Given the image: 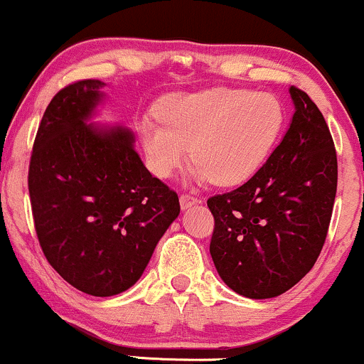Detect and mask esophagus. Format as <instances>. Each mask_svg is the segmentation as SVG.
I'll return each instance as SVG.
<instances>
[{
    "instance_id": "obj_1",
    "label": "esophagus",
    "mask_w": 364,
    "mask_h": 364,
    "mask_svg": "<svg viewBox=\"0 0 364 364\" xmlns=\"http://www.w3.org/2000/svg\"><path fill=\"white\" fill-rule=\"evenodd\" d=\"M179 203H181V208H190L191 205H195V203H198V200H196L195 196L183 193L181 196H179Z\"/></svg>"
}]
</instances>
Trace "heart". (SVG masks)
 Listing matches in <instances>:
<instances>
[{
	"mask_svg": "<svg viewBox=\"0 0 364 364\" xmlns=\"http://www.w3.org/2000/svg\"><path fill=\"white\" fill-rule=\"evenodd\" d=\"M157 118L139 123L147 164L156 176L169 178L186 161L190 147L196 179L232 186L265 164L286 116L272 94L219 87L169 95L157 106Z\"/></svg>",
	"mask_w": 364,
	"mask_h": 364,
	"instance_id": "heart-1",
	"label": "heart"
}]
</instances>
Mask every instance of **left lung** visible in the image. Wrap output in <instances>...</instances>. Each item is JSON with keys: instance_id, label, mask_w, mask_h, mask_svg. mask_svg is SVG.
<instances>
[{"instance_id": "1", "label": "left lung", "mask_w": 364, "mask_h": 364, "mask_svg": "<svg viewBox=\"0 0 364 364\" xmlns=\"http://www.w3.org/2000/svg\"><path fill=\"white\" fill-rule=\"evenodd\" d=\"M294 116L281 144L245 185L210 196V255L237 294L275 298L311 270L337 191V154L316 104L292 85Z\"/></svg>"}]
</instances>
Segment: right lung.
Wrapping results in <instances>:
<instances>
[{"label": "right lung", "instance_id": "add662e5", "mask_svg": "<svg viewBox=\"0 0 364 364\" xmlns=\"http://www.w3.org/2000/svg\"><path fill=\"white\" fill-rule=\"evenodd\" d=\"M102 87L87 78L54 95L28 166L44 257L66 282L99 298L139 281L179 215L176 191L149 173L128 128L85 123L102 99Z\"/></svg>", "mask_w": 364, "mask_h": 364}]
</instances>
